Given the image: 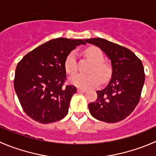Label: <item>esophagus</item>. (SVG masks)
Instances as JSON below:
<instances>
[{
  "mask_svg": "<svg viewBox=\"0 0 156 156\" xmlns=\"http://www.w3.org/2000/svg\"><path fill=\"white\" fill-rule=\"evenodd\" d=\"M87 91V90L85 89H81V88H78V92H80V93H84V92Z\"/></svg>",
  "mask_w": 156,
  "mask_h": 156,
  "instance_id": "esophagus-1",
  "label": "esophagus"
}]
</instances>
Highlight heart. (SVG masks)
<instances>
[{
	"instance_id": "1",
	"label": "heart",
	"mask_w": 156,
	"mask_h": 156,
	"mask_svg": "<svg viewBox=\"0 0 156 156\" xmlns=\"http://www.w3.org/2000/svg\"><path fill=\"white\" fill-rule=\"evenodd\" d=\"M86 58L92 62L88 70L89 75H77L70 78V81L74 85L81 88H90L99 84L100 79L105 81L110 77L112 69L110 65L104 62V54L99 48L90 46L86 49L84 52ZM65 69L69 75H74L77 72V60L75 53L70 52L65 60Z\"/></svg>"
}]
</instances>
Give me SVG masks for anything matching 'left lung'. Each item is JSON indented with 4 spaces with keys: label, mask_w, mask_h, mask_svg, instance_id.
<instances>
[{
    "label": "left lung",
    "mask_w": 156,
    "mask_h": 156,
    "mask_svg": "<svg viewBox=\"0 0 156 156\" xmlns=\"http://www.w3.org/2000/svg\"><path fill=\"white\" fill-rule=\"evenodd\" d=\"M101 48L111 61L112 77L104 89L97 90L98 98L88 104L95 119L116 123L126 118L140 100L145 82L141 60L129 49L102 38L85 40Z\"/></svg>",
    "instance_id": "obj_1"
}]
</instances>
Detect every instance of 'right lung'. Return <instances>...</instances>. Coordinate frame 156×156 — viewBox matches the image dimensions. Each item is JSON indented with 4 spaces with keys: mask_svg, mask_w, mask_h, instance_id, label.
<instances>
[{
    "mask_svg": "<svg viewBox=\"0 0 156 156\" xmlns=\"http://www.w3.org/2000/svg\"><path fill=\"white\" fill-rule=\"evenodd\" d=\"M81 40L57 38L27 53L18 62L14 89L23 110L40 123H50L64 118L69 112L76 87L66 85L65 60Z\"/></svg>",
    "mask_w": 156,
    "mask_h": 156,
    "instance_id": "add662e5",
    "label": "right lung"
}]
</instances>
